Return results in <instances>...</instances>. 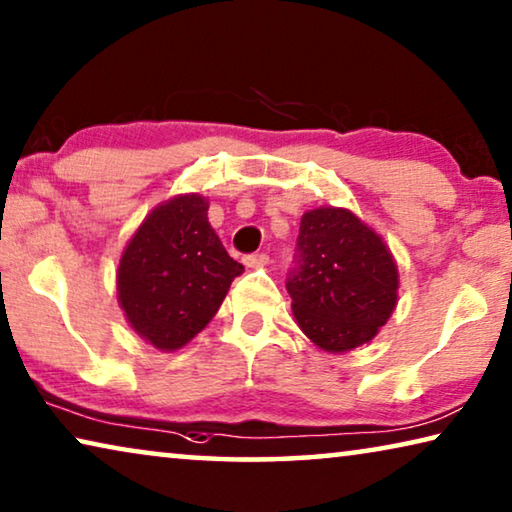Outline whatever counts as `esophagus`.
<instances>
[{
	"mask_svg": "<svg viewBox=\"0 0 512 512\" xmlns=\"http://www.w3.org/2000/svg\"><path fill=\"white\" fill-rule=\"evenodd\" d=\"M266 262H269V257H266L264 253H255V255L243 257V264H246L248 269H259V266H264Z\"/></svg>",
	"mask_w": 512,
	"mask_h": 512,
	"instance_id": "34e87169",
	"label": "esophagus"
}]
</instances>
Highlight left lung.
Wrapping results in <instances>:
<instances>
[{"mask_svg": "<svg viewBox=\"0 0 512 512\" xmlns=\"http://www.w3.org/2000/svg\"><path fill=\"white\" fill-rule=\"evenodd\" d=\"M299 264L287 292L299 329L329 354H345L379 333L398 305L400 273L391 248L354 211L303 213Z\"/></svg>", "mask_w": 512, "mask_h": 512, "instance_id": "8db88e82", "label": "left lung"}]
</instances>
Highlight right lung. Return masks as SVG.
I'll use <instances>...</instances> for the list:
<instances>
[{
  "instance_id": "add662e5",
  "label": "right lung",
  "mask_w": 512,
  "mask_h": 512,
  "mask_svg": "<svg viewBox=\"0 0 512 512\" xmlns=\"http://www.w3.org/2000/svg\"><path fill=\"white\" fill-rule=\"evenodd\" d=\"M200 193L174 195L147 213L117 266V301L131 329L177 352L207 326L241 276L207 218Z\"/></svg>"
}]
</instances>
